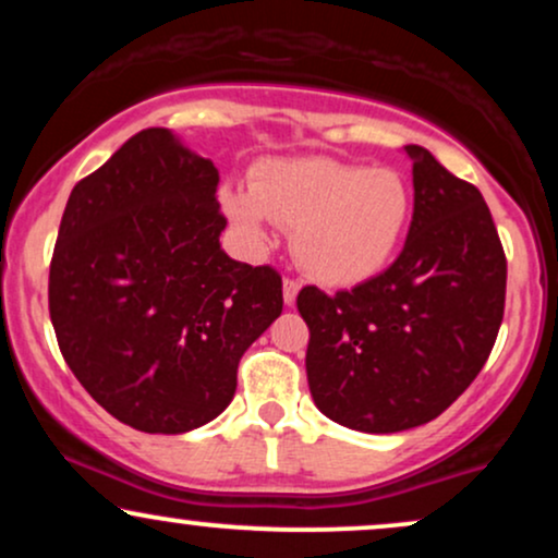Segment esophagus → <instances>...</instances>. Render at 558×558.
I'll return each instance as SVG.
<instances>
[{"label":"esophagus","mask_w":558,"mask_h":558,"mask_svg":"<svg viewBox=\"0 0 558 558\" xmlns=\"http://www.w3.org/2000/svg\"><path fill=\"white\" fill-rule=\"evenodd\" d=\"M296 296H299V283H296V280L286 278L283 280V301L288 306H293V304H296Z\"/></svg>","instance_id":"obj_1"}]
</instances>
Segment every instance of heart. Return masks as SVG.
I'll use <instances>...</instances> for the list:
<instances>
[{"instance_id":"1","label":"heart","mask_w":558,"mask_h":558,"mask_svg":"<svg viewBox=\"0 0 558 558\" xmlns=\"http://www.w3.org/2000/svg\"><path fill=\"white\" fill-rule=\"evenodd\" d=\"M222 207L252 246L272 243V226L293 230V254L312 278L356 286L386 270L399 252L414 196L393 168L330 157L272 159L252 175V191L228 189Z\"/></svg>"}]
</instances>
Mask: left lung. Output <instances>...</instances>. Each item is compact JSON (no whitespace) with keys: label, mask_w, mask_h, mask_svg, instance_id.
Segmentation results:
<instances>
[{"label":"left lung","mask_w":558,"mask_h":558,"mask_svg":"<svg viewBox=\"0 0 558 558\" xmlns=\"http://www.w3.org/2000/svg\"><path fill=\"white\" fill-rule=\"evenodd\" d=\"M412 159L414 215L386 272L328 296L301 288L306 380L317 409L362 433L446 412L488 362L504 319L506 257L485 198L430 151Z\"/></svg>","instance_id":"obj_1"}]
</instances>
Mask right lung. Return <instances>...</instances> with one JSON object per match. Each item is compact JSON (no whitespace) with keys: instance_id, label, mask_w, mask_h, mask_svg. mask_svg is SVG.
<instances>
[{"instance_id":"obj_1","label":"right lung","mask_w":558,"mask_h":558,"mask_svg":"<svg viewBox=\"0 0 558 558\" xmlns=\"http://www.w3.org/2000/svg\"><path fill=\"white\" fill-rule=\"evenodd\" d=\"M220 172L146 128L70 191L49 317L68 367L114 420L178 435L226 412L248 349L283 312L272 267L230 259Z\"/></svg>"}]
</instances>
